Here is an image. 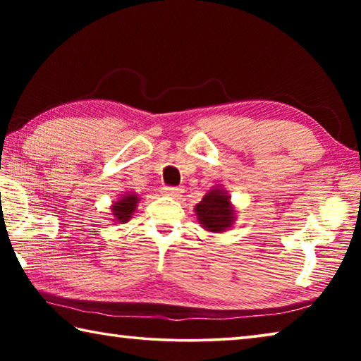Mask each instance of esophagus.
I'll return each instance as SVG.
<instances>
[{
    "label": "esophagus",
    "mask_w": 361,
    "mask_h": 361,
    "mask_svg": "<svg viewBox=\"0 0 361 361\" xmlns=\"http://www.w3.org/2000/svg\"><path fill=\"white\" fill-rule=\"evenodd\" d=\"M162 192L166 195H170V197H180V195L183 194V189L176 188V186H164Z\"/></svg>",
    "instance_id": "obj_1"
}]
</instances>
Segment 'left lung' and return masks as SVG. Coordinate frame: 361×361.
<instances>
[{
	"instance_id": "obj_1",
	"label": "left lung",
	"mask_w": 361,
	"mask_h": 361,
	"mask_svg": "<svg viewBox=\"0 0 361 361\" xmlns=\"http://www.w3.org/2000/svg\"><path fill=\"white\" fill-rule=\"evenodd\" d=\"M199 223L210 232H221L234 223V210L229 202V195L224 191L213 189L195 205Z\"/></svg>"
}]
</instances>
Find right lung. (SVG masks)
<instances>
[{
	"mask_svg": "<svg viewBox=\"0 0 361 361\" xmlns=\"http://www.w3.org/2000/svg\"><path fill=\"white\" fill-rule=\"evenodd\" d=\"M137 204H138L137 194H127L119 200V202H114V205L111 207V212H113V216L116 218V221L119 223L129 221V218H132L130 215L135 212Z\"/></svg>",
	"mask_w": 361,
	"mask_h": 361,
	"instance_id": "right-lung-1",
	"label": "right lung"
}]
</instances>
